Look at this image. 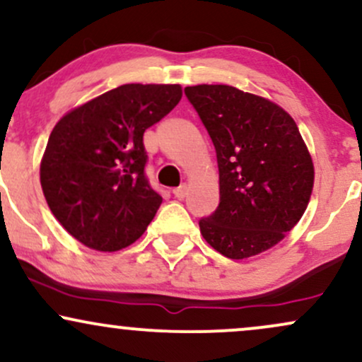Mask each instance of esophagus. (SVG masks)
I'll list each match as a JSON object with an SVG mask.
<instances>
[{
	"instance_id": "1",
	"label": "esophagus",
	"mask_w": 362,
	"mask_h": 362,
	"mask_svg": "<svg viewBox=\"0 0 362 362\" xmlns=\"http://www.w3.org/2000/svg\"><path fill=\"white\" fill-rule=\"evenodd\" d=\"M187 192H189V187H187V184H182L180 187H177V189H173V195H175L177 199H184Z\"/></svg>"
}]
</instances>
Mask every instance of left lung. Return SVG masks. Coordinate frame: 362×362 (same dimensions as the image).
Returning <instances> with one entry per match:
<instances>
[{"instance_id": "left-lung-1", "label": "left lung", "mask_w": 362, "mask_h": 362, "mask_svg": "<svg viewBox=\"0 0 362 362\" xmlns=\"http://www.w3.org/2000/svg\"><path fill=\"white\" fill-rule=\"evenodd\" d=\"M219 168V206L199 228L228 259L259 255L296 226L315 182L313 160L282 107L230 85L187 86Z\"/></svg>"}]
</instances>
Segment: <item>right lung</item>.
I'll return each instance as SVG.
<instances>
[{
    "label": "right lung",
    "instance_id": "right-lung-1",
    "mask_svg": "<svg viewBox=\"0 0 362 362\" xmlns=\"http://www.w3.org/2000/svg\"><path fill=\"white\" fill-rule=\"evenodd\" d=\"M180 85H122L62 115L40 161L49 209L69 235L117 252L146 231L161 195L144 175L143 134L180 102Z\"/></svg>",
    "mask_w": 362,
    "mask_h": 362
}]
</instances>
